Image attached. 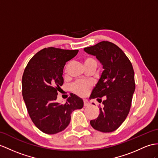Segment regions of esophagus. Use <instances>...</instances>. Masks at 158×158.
Here are the masks:
<instances>
[{"label":"esophagus","mask_w":158,"mask_h":158,"mask_svg":"<svg viewBox=\"0 0 158 158\" xmlns=\"http://www.w3.org/2000/svg\"><path fill=\"white\" fill-rule=\"evenodd\" d=\"M90 105V102H88L87 100H84V106H88Z\"/></svg>","instance_id":"esophagus-1"}]
</instances>
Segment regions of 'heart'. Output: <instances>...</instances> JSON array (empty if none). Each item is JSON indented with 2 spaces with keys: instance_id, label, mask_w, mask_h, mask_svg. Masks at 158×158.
I'll return each instance as SVG.
<instances>
[{
  "instance_id": "b5f03b06",
  "label": "heart",
  "mask_w": 158,
  "mask_h": 158,
  "mask_svg": "<svg viewBox=\"0 0 158 158\" xmlns=\"http://www.w3.org/2000/svg\"><path fill=\"white\" fill-rule=\"evenodd\" d=\"M84 66H87V65H90L92 64H97V62H96V61L93 58H92V57H86L84 61ZM89 84L84 82H77L72 86V90H74L75 93L79 96H82V97L86 94L88 90H89Z\"/></svg>"
}]
</instances>
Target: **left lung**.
Wrapping results in <instances>:
<instances>
[{
  "mask_svg": "<svg viewBox=\"0 0 158 158\" xmlns=\"http://www.w3.org/2000/svg\"><path fill=\"white\" fill-rule=\"evenodd\" d=\"M84 50L96 56L104 69L90 98L99 100L106 97V100L98 117L90 123L99 131H114L124 122L131 105L135 89L132 64L125 53L109 41H101Z\"/></svg>",
  "mask_w": 158,
  "mask_h": 158,
  "instance_id": "left-lung-1",
  "label": "left lung"
}]
</instances>
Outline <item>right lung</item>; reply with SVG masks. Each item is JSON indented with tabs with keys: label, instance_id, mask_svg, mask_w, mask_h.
<instances>
[{
	"label": "right lung",
	"instance_id": "right-lung-1",
	"mask_svg": "<svg viewBox=\"0 0 158 158\" xmlns=\"http://www.w3.org/2000/svg\"><path fill=\"white\" fill-rule=\"evenodd\" d=\"M78 50L48 48L37 52L24 70L22 93L33 123L42 132L56 134L69 125L71 114L82 109L83 100L71 94L65 104L56 102L57 91L63 85V70Z\"/></svg>",
	"mask_w": 158,
	"mask_h": 158
}]
</instances>
